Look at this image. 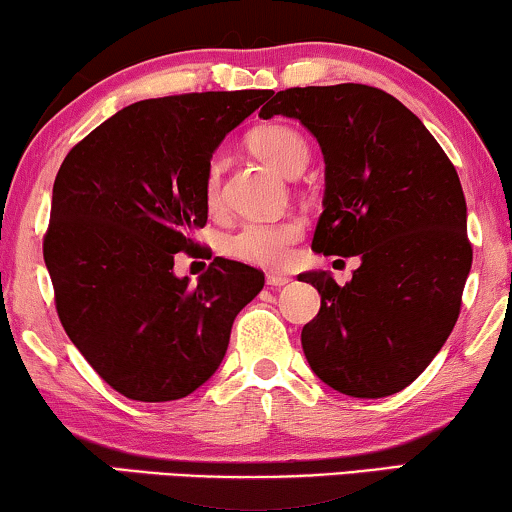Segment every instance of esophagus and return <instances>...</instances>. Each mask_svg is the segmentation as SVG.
I'll return each mask as SVG.
<instances>
[{
    "label": "esophagus",
    "mask_w": 512,
    "mask_h": 512,
    "mask_svg": "<svg viewBox=\"0 0 512 512\" xmlns=\"http://www.w3.org/2000/svg\"><path fill=\"white\" fill-rule=\"evenodd\" d=\"M289 282H291V277H286V275H277V272L268 275V286H272V289H277V286H286Z\"/></svg>",
    "instance_id": "1"
}]
</instances>
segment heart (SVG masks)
Masks as SVG:
<instances>
[{"label": "heart", "mask_w": 512, "mask_h": 512, "mask_svg": "<svg viewBox=\"0 0 512 512\" xmlns=\"http://www.w3.org/2000/svg\"><path fill=\"white\" fill-rule=\"evenodd\" d=\"M251 151L265 160L272 170L291 177L307 163V144L289 125H263L251 132ZM205 205L219 209L221 205V165L214 163L205 174ZM300 237L298 221H256L247 223L226 240V254L237 261L275 268L289 258L291 244Z\"/></svg>", "instance_id": "obj_1"}]
</instances>
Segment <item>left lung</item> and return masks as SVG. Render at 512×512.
Returning a JSON list of instances; mask_svg holds the SVG:
<instances>
[{
	"mask_svg": "<svg viewBox=\"0 0 512 512\" xmlns=\"http://www.w3.org/2000/svg\"><path fill=\"white\" fill-rule=\"evenodd\" d=\"M296 118L324 153L312 251L359 256L345 286L298 275L321 296L300 342L340 394L382 398L415 382L457 324L473 263L457 170L396 97L361 83L279 90L261 118Z\"/></svg>",
	"mask_w": 512,
	"mask_h": 512,
	"instance_id": "1",
	"label": "left lung"
}]
</instances>
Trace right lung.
I'll return each instance as SVG.
<instances>
[{"mask_svg":"<svg viewBox=\"0 0 512 512\" xmlns=\"http://www.w3.org/2000/svg\"><path fill=\"white\" fill-rule=\"evenodd\" d=\"M270 90L142 100L62 160L44 261L69 340L118 394L144 403L193 394L221 366L230 328L263 272L214 258L191 284L174 254L207 223L205 174L223 137Z\"/></svg>","mask_w":512,"mask_h":512,"instance_id":"obj_1","label":"right lung"}]
</instances>
